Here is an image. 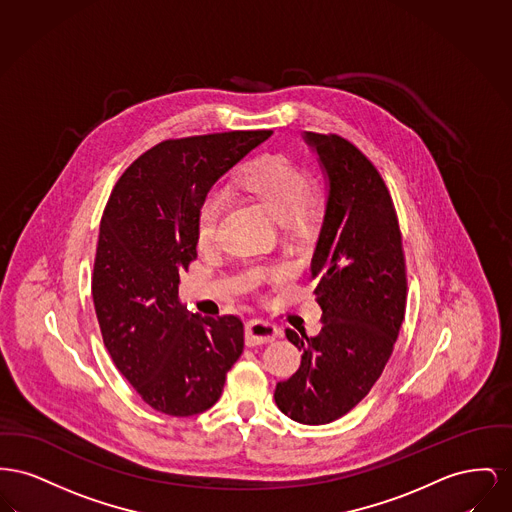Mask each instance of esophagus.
I'll use <instances>...</instances> for the list:
<instances>
[{"label":"esophagus","mask_w":512,"mask_h":512,"mask_svg":"<svg viewBox=\"0 0 512 512\" xmlns=\"http://www.w3.org/2000/svg\"><path fill=\"white\" fill-rule=\"evenodd\" d=\"M279 335H281V331L277 329V325L264 322V320H250V322L246 323L244 341H246L248 347H256V345L271 343Z\"/></svg>","instance_id":"obj_1"}]
</instances>
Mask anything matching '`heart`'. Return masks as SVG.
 I'll return each instance as SVG.
<instances>
[{"label":"heart","mask_w":512,"mask_h":512,"mask_svg":"<svg viewBox=\"0 0 512 512\" xmlns=\"http://www.w3.org/2000/svg\"><path fill=\"white\" fill-rule=\"evenodd\" d=\"M235 187L275 217L277 227L291 239L312 237L322 223L325 212L322 185L310 179L287 156L269 154L258 158L235 177ZM221 214L223 198L217 192H208L198 204L194 219V237L200 250L216 248ZM287 275L289 271L283 266L254 268L248 273V281H281Z\"/></svg>","instance_id":"b5f03b06"}]
</instances>
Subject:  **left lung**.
Instances as JSON below:
<instances>
[{
	"mask_svg": "<svg viewBox=\"0 0 512 512\" xmlns=\"http://www.w3.org/2000/svg\"><path fill=\"white\" fill-rule=\"evenodd\" d=\"M304 138L329 177L310 275L323 325L316 337L285 331L302 360L273 397L291 420L322 426L350 412L383 374L404 320L406 264L399 217L376 165L343 136Z\"/></svg>",
	"mask_w": 512,
	"mask_h": 512,
	"instance_id": "obj_1",
	"label": "left lung"
}]
</instances>
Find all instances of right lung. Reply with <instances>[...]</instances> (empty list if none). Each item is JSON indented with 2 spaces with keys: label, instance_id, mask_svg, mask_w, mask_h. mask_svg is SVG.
<instances>
[{
  "label": "right lung",
  "instance_id": "right-lung-1",
  "mask_svg": "<svg viewBox=\"0 0 512 512\" xmlns=\"http://www.w3.org/2000/svg\"><path fill=\"white\" fill-rule=\"evenodd\" d=\"M271 133L163 140L111 190L94 258V308L113 364L163 414L181 418L214 406L243 354L241 318L189 316L177 295L179 273L196 260L198 204Z\"/></svg>",
  "mask_w": 512,
  "mask_h": 512
}]
</instances>
